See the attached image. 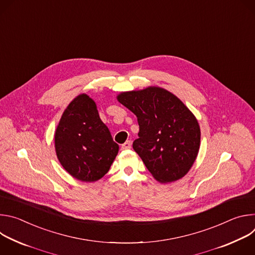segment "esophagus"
I'll return each instance as SVG.
<instances>
[{
  "label": "esophagus",
  "mask_w": 255,
  "mask_h": 255,
  "mask_svg": "<svg viewBox=\"0 0 255 255\" xmlns=\"http://www.w3.org/2000/svg\"><path fill=\"white\" fill-rule=\"evenodd\" d=\"M131 148V141H126L122 144V149H130Z\"/></svg>",
  "instance_id": "1"
}]
</instances>
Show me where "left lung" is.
<instances>
[{"mask_svg": "<svg viewBox=\"0 0 255 255\" xmlns=\"http://www.w3.org/2000/svg\"><path fill=\"white\" fill-rule=\"evenodd\" d=\"M117 100L133 112L139 133L133 149L161 184L184 177L200 149L201 129L195 115L176 96L159 87L122 92Z\"/></svg>", "mask_w": 255, "mask_h": 255, "instance_id": "left-lung-1", "label": "left lung"}]
</instances>
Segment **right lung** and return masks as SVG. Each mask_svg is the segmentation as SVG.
<instances>
[{
    "mask_svg": "<svg viewBox=\"0 0 255 255\" xmlns=\"http://www.w3.org/2000/svg\"><path fill=\"white\" fill-rule=\"evenodd\" d=\"M54 146L62 167L86 183L102 178L119 151L95 101L87 94L77 96L66 107L55 130Z\"/></svg>",
    "mask_w": 255,
    "mask_h": 255,
    "instance_id": "1",
    "label": "right lung"
}]
</instances>
